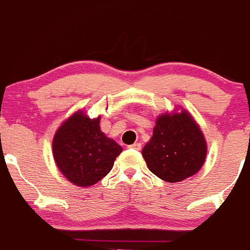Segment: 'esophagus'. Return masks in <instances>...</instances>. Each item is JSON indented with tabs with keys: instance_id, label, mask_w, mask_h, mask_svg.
<instances>
[{
	"instance_id": "1",
	"label": "esophagus",
	"mask_w": 250,
	"mask_h": 250,
	"mask_svg": "<svg viewBox=\"0 0 250 250\" xmlns=\"http://www.w3.org/2000/svg\"><path fill=\"white\" fill-rule=\"evenodd\" d=\"M128 148L135 149V150H141V143H134V145L129 146Z\"/></svg>"
}]
</instances>
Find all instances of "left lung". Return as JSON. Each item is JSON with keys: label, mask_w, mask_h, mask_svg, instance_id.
Instances as JSON below:
<instances>
[{"label": "left lung", "mask_w": 250, "mask_h": 250, "mask_svg": "<svg viewBox=\"0 0 250 250\" xmlns=\"http://www.w3.org/2000/svg\"><path fill=\"white\" fill-rule=\"evenodd\" d=\"M206 155L205 137L187 111L160 116L153 137L142 149L149 170L171 183L196 174L205 162Z\"/></svg>", "instance_id": "8db88e82"}]
</instances>
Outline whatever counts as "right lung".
Wrapping results in <instances>:
<instances>
[{"mask_svg":"<svg viewBox=\"0 0 250 250\" xmlns=\"http://www.w3.org/2000/svg\"><path fill=\"white\" fill-rule=\"evenodd\" d=\"M122 147L100 128V117L74 114L56 131L53 154L61 173L74 185H95L111 170Z\"/></svg>","mask_w":250,"mask_h":250,"instance_id":"obj_1","label":"right lung"}]
</instances>
